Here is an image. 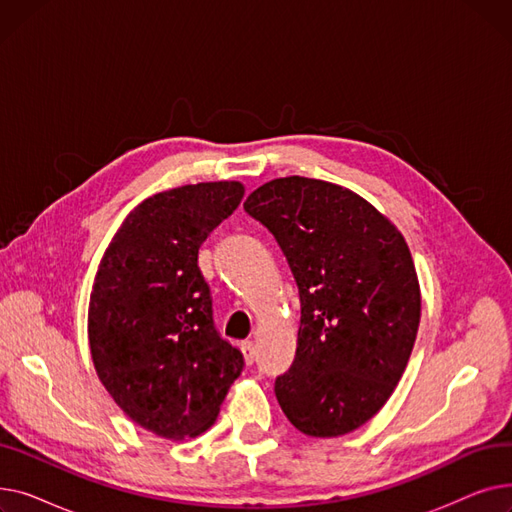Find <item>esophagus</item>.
I'll return each mask as SVG.
<instances>
[{
    "label": "esophagus",
    "mask_w": 512,
    "mask_h": 512,
    "mask_svg": "<svg viewBox=\"0 0 512 512\" xmlns=\"http://www.w3.org/2000/svg\"><path fill=\"white\" fill-rule=\"evenodd\" d=\"M242 355H245V361H247V365H253L255 363V344H253V340H245L242 342Z\"/></svg>",
    "instance_id": "34e87169"
}]
</instances>
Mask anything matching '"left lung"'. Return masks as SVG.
Instances as JSON below:
<instances>
[{
  "instance_id": "8db88e82",
  "label": "left lung",
  "mask_w": 512,
  "mask_h": 512,
  "mask_svg": "<svg viewBox=\"0 0 512 512\" xmlns=\"http://www.w3.org/2000/svg\"><path fill=\"white\" fill-rule=\"evenodd\" d=\"M245 211L274 234L299 286L297 353L274 386L280 407L307 436L353 432L384 407L417 338L407 242L365 199L315 178L267 182Z\"/></svg>"
}]
</instances>
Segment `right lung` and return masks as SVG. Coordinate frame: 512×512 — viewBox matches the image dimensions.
I'll list each match as a JSON object with an SVG mask.
<instances>
[{
    "instance_id": "obj_1",
    "label": "right lung",
    "mask_w": 512,
    "mask_h": 512,
    "mask_svg": "<svg viewBox=\"0 0 512 512\" xmlns=\"http://www.w3.org/2000/svg\"><path fill=\"white\" fill-rule=\"evenodd\" d=\"M245 195L240 182H201L145 199L107 247L89 303L97 375L149 432L199 436L220 413L245 357L213 324L199 249Z\"/></svg>"
}]
</instances>
